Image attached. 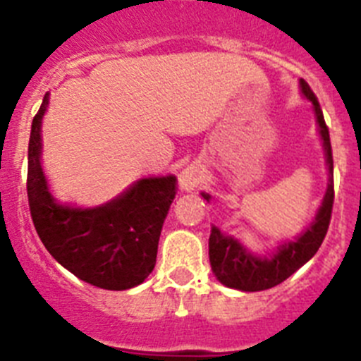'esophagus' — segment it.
Masks as SVG:
<instances>
[{
    "mask_svg": "<svg viewBox=\"0 0 361 361\" xmlns=\"http://www.w3.org/2000/svg\"><path fill=\"white\" fill-rule=\"evenodd\" d=\"M206 168L200 162H191L178 175V186L183 191H193L206 180Z\"/></svg>",
    "mask_w": 361,
    "mask_h": 361,
    "instance_id": "esophagus-1",
    "label": "esophagus"
}]
</instances>
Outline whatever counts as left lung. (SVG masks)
<instances>
[{"label":"left lung","instance_id":"left-lung-1","mask_svg":"<svg viewBox=\"0 0 361 361\" xmlns=\"http://www.w3.org/2000/svg\"><path fill=\"white\" fill-rule=\"evenodd\" d=\"M300 86H302L305 97L314 106L318 130H320L322 141H324L327 170H329V186L325 191L324 202H322L317 219L309 226L307 231L300 235L295 242L280 245L279 251L271 258L253 257L235 238L226 237L213 226L212 235H209V264H212V269L219 282L228 286V288L240 289V291H264V289L275 288L314 257V253L324 242L325 235H327V229H329L334 204L333 148H331L329 128L325 124L320 103H318L314 92L311 90V86L304 79L300 81ZM202 197L209 200V195H206V193H202Z\"/></svg>","mask_w":361,"mask_h":361}]
</instances>
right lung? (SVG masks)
I'll return each mask as SVG.
<instances>
[{"instance_id":"1","label":"right lung","mask_w":361,"mask_h":361,"mask_svg":"<svg viewBox=\"0 0 361 361\" xmlns=\"http://www.w3.org/2000/svg\"><path fill=\"white\" fill-rule=\"evenodd\" d=\"M49 94L34 116L28 141L27 193L34 228L63 267L95 288L123 291L145 282L155 267L164 219L177 193L173 175L142 178L119 199L94 209L57 204L41 170V119Z\"/></svg>"}]
</instances>
